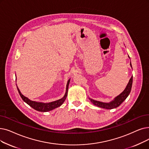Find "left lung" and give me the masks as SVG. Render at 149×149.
<instances>
[{
  "label": "left lung",
  "mask_w": 149,
  "mask_h": 149,
  "mask_svg": "<svg viewBox=\"0 0 149 149\" xmlns=\"http://www.w3.org/2000/svg\"><path fill=\"white\" fill-rule=\"evenodd\" d=\"M128 57H129V56H128ZM130 66L132 68L131 62H130ZM132 83H133V75L131 77L130 80H129L126 88L124 90V91H123L122 93H120L119 95H118V96H116L113 100H111V102H109L108 103L95 100L92 99L91 98H89V99L94 105L98 107H100L102 108H105V109H108L116 108L118 107L121 104V103L127 99L129 94L130 93L132 86Z\"/></svg>",
  "instance_id": "8db88e82"
}]
</instances>
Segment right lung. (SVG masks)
I'll list each match as a JSON object with an SVG mask.
<instances>
[{
    "label": "right lung",
    "instance_id": "1",
    "mask_svg": "<svg viewBox=\"0 0 149 149\" xmlns=\"http://www.w3.org/2000/svg\"><path fill=\"white\" fill-rule=\"evenodd\" d=\"M70 80V79H69L68 81L67 85H66V93H65V94H64V95L63 96V97H62L61 99H60L59 100H57L51 102H48V103H44V102L31 100L29 98H27V97H25L22 94V93L20 91V90H19V89L18 88L17 86V91L19 92V94L21 97L22 100L25 103H27L29 105H30L31 107L35 109L36 111H41V112H47V111H50L51 110H53V109L60 107L64 103V100H66V97L68 95V87H69V85ZM16 86H17V85H16Z\"/></svg>",
    "mask_w": 149,
    "mask_h": 149
}]
</instances>
